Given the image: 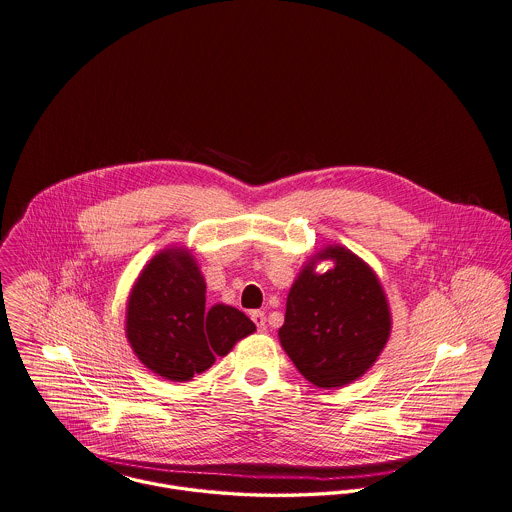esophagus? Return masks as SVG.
<instances>
[{
	"label": "esophagus",
	"mask_w": 512,
	"mask_h": 512,
	"mask_svg": "<svg viewBox=\"0 0 512 512\" xmlns=\"http://www.w3.org/2000/svg\"><path fill=\"white\" fill-rule=\"evenodd\" d=\"M250 318H252V322L256 324L258 332H266V330H268V324H266V314H264L262 310H252V312H250Z\"/></svg>",
	"instance_id": "1"
}]
</instances>
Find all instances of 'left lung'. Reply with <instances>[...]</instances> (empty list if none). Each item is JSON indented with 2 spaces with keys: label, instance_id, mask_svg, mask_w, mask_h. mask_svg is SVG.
<instances>
[{
  "label": "left lung",
  "instance_id": "obj_1",
  "mask_svg": "<svg viewBox=\"0 0 512 512\" xmlns=\"http://www.w3.org/2000/svg\"><path fill=\"white\" fill-rule=\"evenodd\" d=\"M316 259L335 268L313 272ZM392 318L376 273L351 250L326 246L295 279L279 341L297 371L318 388L345 386L375 365Z\"/></svg>",
  "mask_w": 512,
  "mask_h": 512
}]
</instances>
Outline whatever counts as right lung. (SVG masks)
Returning a JSON list of instances; mask_svg holds the SVG:
<instances>
[{
  "mask_svg": "<svg viewBox=\"0 0 512 512\" xmlns=\"http://www.w3.org/2000/svg\"><path fill=\"white\" fill-rule=\"evenodd\" d=\"M254 322L227 305L205 307V281L194 256L167 248L139 273L126 308V336L137 359L174 382L207 371Z\"/></svg>",
  "mask_w": 512,
  "mask_h": 512,
  "instance_id": "right-lung-1",
  "label": "right lung"
}]
</instances>
